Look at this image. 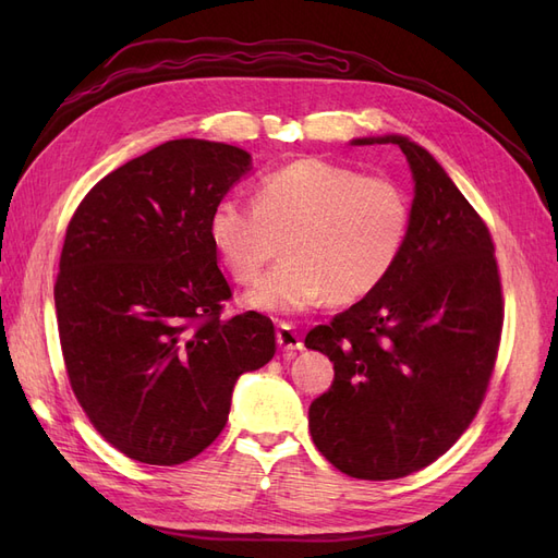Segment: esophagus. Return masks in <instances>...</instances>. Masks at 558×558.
Wrapping results in <instances>:
<instances>
[{"label": "esophagus", "mask_w": 558, "mask_h": 558, "mask_svg": "<svg viewBox=\"0 0 558 558\" xmlns=\"http://www.w3.org/2000/svg\"><path fill=\"white\" fill-rule=\"evenodd\" d=\"M277 344H279L281 351H286V356H293L295 351L302 349V340H300L298 330L289 324H281L277 328Z\"/></svg>", "instance_id": "obj_1"}]
</instances>
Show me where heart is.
Masks as SVG:
<instances>
[{
	"label": "heart",
	"mask_w": 558,
	"mask_h": 558,
	"mask_svg": "<svg viewBox=\"0 0 558 558\" xmlns=\"http://www.w3.org/2000/svg\"><path fill=\"white\" fill-rule=\"evenodd\" d=\"M412 207L398 183L324 158H302L260 179L256 205L223 197L207 234L234 281L251 283L283 240L286 258L246 293L248 307L300 314L326 295L356 302L393 272Z\"/></svg>",
	"instance_id": "b5f03b06"
}]
</instances>
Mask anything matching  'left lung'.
I'll return each mask as SVG.
<instances>
[{
	"mask_svg": "<svg viewBox=\"0 0 558 558\" xmlns=\"http://www.w3.org/2000/svg\"><path fill=\"white\" fill-rule=\"evenodd\" d=\"M351 144L402 150L412 226L379 289L307 332L305 347L335 365L310 430L344 475L381 482L440 459L475 418L498 356L502 289L492 232L424 146L400 134Z\"/></svg>",
	"mask_w": 558,
	"mask_h": 558,
	"instance_id": "obj_1",
	"label": "left lung"
}]
</instances>
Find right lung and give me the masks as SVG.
<instances>
[{
    "label": "right lung",
    "instance_id": "right-lung-1",
    "mask_svg": "<svg viewBox=\"0 0 558 558\" xmlns=\"http://www.w3.org/2000/svg\"><path fill=\"white\" fill-rule=\"evenodd\" d=\"M251 170L246 150L172 140L97 181L66 226L56 281L62 359L109 445L179 465L226 428L240 375L272 361V320L223 318L211 207Z\"/></svg>",
    "mask_w": 558,
    "mask_h": 558
}]
</instances>
